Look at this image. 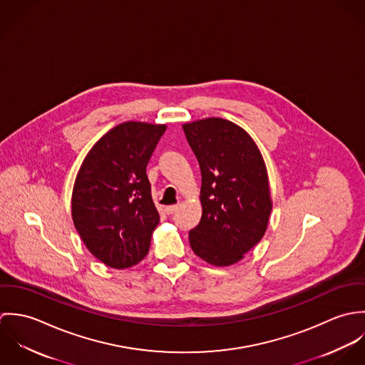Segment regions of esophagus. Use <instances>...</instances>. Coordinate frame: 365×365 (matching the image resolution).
I'll return each instance as SVG.
<instances>
[{
	"label": "esophagus",
	"instance_id": "1",
	"mask_svg": "<svg viewBox=\"0 0 365 365\" xmlns=\"http://www.w3.org/2000/svg\"><path fill=\"white\" fill-rule=\"evenodd\" d=\"M177 209H178V205H170V207H165L164 210H165V213H167V215H173Z\"/></svg>",
	"mask_w": 365,
	"mask_h": 365
}]
</instances>
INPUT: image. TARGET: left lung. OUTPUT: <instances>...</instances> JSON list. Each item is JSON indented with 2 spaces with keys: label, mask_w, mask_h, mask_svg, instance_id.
<instances>
[{
  "label": "left lung",
  "mask_w": 365,
  "mask_h": 365,
  "mask_svg": "<svg viewBox=\"0 0 365 365\" xmlns=\"http://www.w3.org/2000/svg\"><path fill=\"white\" fill-rule=\"evenodd\" d=\"M182 129L202 175V217L190 232L191 249L210 265L236 264L262 239L272 209L260 149L227 119L205 118Z\"/></svg>",
  "instance_id": "1"
}]
</instances>
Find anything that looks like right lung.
I'll use <instances>...</instances> for the list:
<instances>
[{
	"instance_id": "right-lung-1",
	"label": "right lung",
	"mask_w": 365,
	"mask_h": 365,
	"mask_svg": "<svg viewBox=\"0 0 365 365\" xmlns=\"http://www.w3.org/2000/svg\"><path fill=\"white\" fill-rule=\"evenodd\" d=\"M165 125L123 122L91 148L77 173L71 216L90 253L123 269L143 260L160 215L146 165Z\"/></svg>"
}]
</instances>
